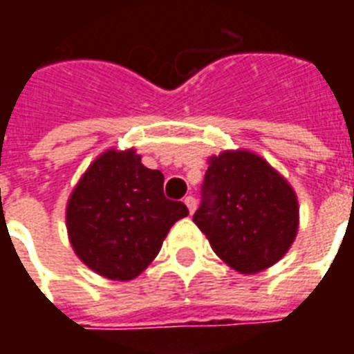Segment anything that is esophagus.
<instances>
[{
	"label": "esophagus",
	"mask_w": 354,
	"mask_h": 354,
	"mask_svg": "<svg viewBox=\"0 0 354 354\" xmlns=\"http://www.w3.org/2000/svg\"><path fill=\"white\" fill-rule=\"evenodd\" d=\"M183 202H185V205H187L189 213L193 215L194 211H196V205H198V202H196V198H194V196H191V194H189V196H185V198H183Z\"/></svg>",
	"instance_id": "obj_1"
}]
</instances>
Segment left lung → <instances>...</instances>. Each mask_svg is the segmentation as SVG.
Instances as JSON below:
<instances>
[{"instance_id":"obj_1","label":"left lung","mask_w":354,"mask_h":354,"mask_svg":"<svg viewBox=\"0 0 354 354\" xmlns=\"http://www.w3.org/2000/svg\"><path fill=\"white\" fill-rule=\"evenodd\" d=\"M193 221L224 263L255 274L277 263L294 242L297 198L263 158L222 152L211 158Z\"/></svg>"}]
</instances>
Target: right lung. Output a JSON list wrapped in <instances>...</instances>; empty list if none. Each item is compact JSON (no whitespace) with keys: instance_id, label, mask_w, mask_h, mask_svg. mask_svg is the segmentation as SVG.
<instances>
[{"instance_id":"1","label":"right lung","mask_w":354,"mask_h":354,"mask_svg":"<svg viewBox=\"0 0 354 354\" xmlns=\"http://www.w3.org/2000/svg\"><path fill=\"white\" fill-rule=\"evenodd\" d=\"M189 215L163 194V174L133 150H108L93 161L68 204V233L79 259L108 279L139 275L174 222Z\"/></svg>"}]
</instances>
